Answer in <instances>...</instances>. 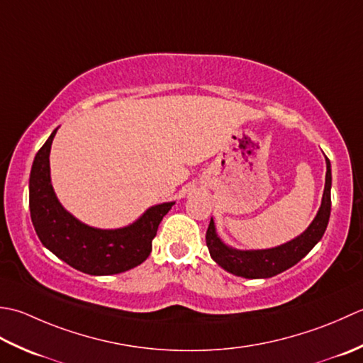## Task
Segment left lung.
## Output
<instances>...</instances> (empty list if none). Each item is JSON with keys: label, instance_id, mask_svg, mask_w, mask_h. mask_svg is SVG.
Wrapping results in <instances>:
<instances>
[{"label": "left lung", "instance_id": "8db88e82", "mask_svg": "<svg viewBox=\"0 0 363 363\" xmlns=\"http://www.w3.org/2000/svg\"><path fill=\"white\" fill-rule=\"evenodd\" d=\"M330 161L326 157V183H324L321 206L315 219L296 238L271 249L241 250L228 246L220 240L211 218L205 236L211 258L227 272L244 279H269L291 268L315 247V244L326 232L330 216Z\"/></svg>", "mask_w": 363, "mask_h": 363}]
</instances>
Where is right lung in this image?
Returning a JSON list of instances; mask_svg holds the SVG:
<instances>
[{
	"label": "right lung",
	"mask_w": 363,
	"mask_h": 363,
	"mask_svg": "<svg viewBox=\"0 0 363 363\" xmlns=\"http://www.w3.org/2000/svg\"><path fill=\"white\" fill-rule=\"evenodd\" d=\"M56 131L37 152L29 175V211L40 242L72 268L91 276L119 274L145 262L158 225L175 202L153 205L121 228L81 223L64 208L51 184L50 150Z\"/></svg>",
	"instance_id": "obj_1"
}]
</instances>
